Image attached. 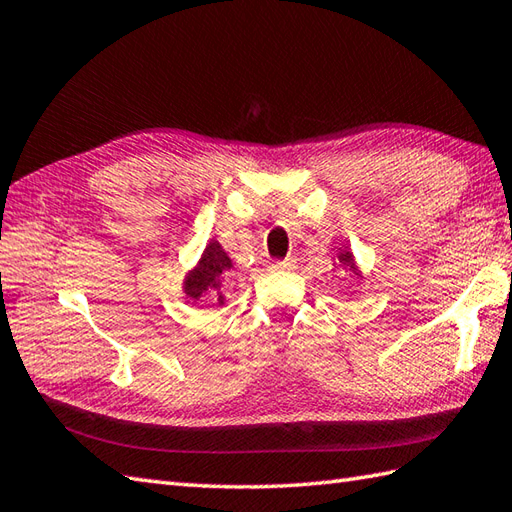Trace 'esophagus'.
<instances>
[{
    "label": "esophagus",
    "mask_w": 512,
    "mask_h": 512,
    "mask_svg": "<svg viewBox=\"0 0 512 512\" xmlns=\"http://www.w3.org/2000/svg\"><path fill=\"white\" fill-rule=\"evenodd\" d=\"M275 270H294L296 268V261L292 257L288 259H281V261H275V266H272Z\"/></svg>",
    "instance_id": "1"
}]
</instances>
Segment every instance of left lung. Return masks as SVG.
<instances>
[{
	"label": "left lung",
	"mask_w": 512,
	"mask_h": 512,
	"mask_svg": "<svg viewBox=\"0 0 512 512\" xmlns=\"http://www.w3.org/2000/svg\"><path fill=\"white\" fill-rule=\"evenodd\" d=\"M340 261L344 266H349V270H355V261H353L351 253H340Z\"/></svg>",
	"instance_id": "left-lung-1"
}]
</instances>
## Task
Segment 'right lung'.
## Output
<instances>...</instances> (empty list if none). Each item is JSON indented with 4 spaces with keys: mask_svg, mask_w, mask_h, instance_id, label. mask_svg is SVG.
I'll list each match as a JSON object with an SVG mask.
<instances>
[{
    "mask_svg": "<svg viewBox=\"0 0 512 512\" xmlns=\"http://www.w3.org/2000/svg\"><path fill=\"white\" fill-rule=\"evenodd\" d=\"M233 264L229 255L222 251V246L213 240L202 253L196 270L185 279V294L187 299L198 301L202 294L207 290H216L222 288L224 283H229L233 279ZM222 299V294H220Z\"/></svg>",
    "mask_w": 512,
    "mask_h": 512,
    "instance_id": "add662e5",
    "label": "right lung"
}]
</instances>
